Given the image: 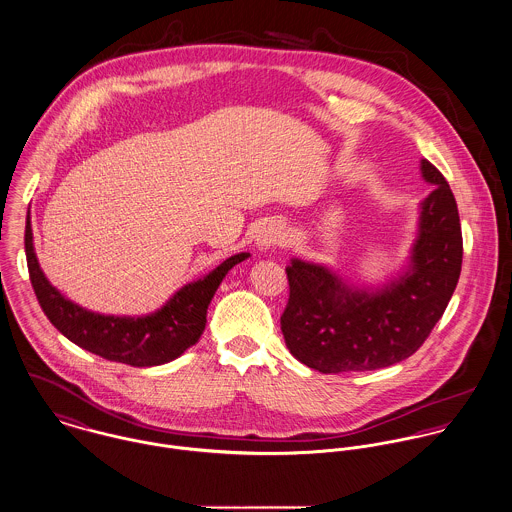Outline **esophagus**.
<instances>
[{
  "mask_svg": "<svg viewBox=\"0 0 512 512\" xmlns=\"http://www.w3.org/2000/svg\"><path fill=\"white\" fill-rule=\"evenodd\" d=\"M284 239H286V229H284L281 222H267L259 228L257 235H255V243L261 251H267V249H273V247L281 245Z\"/></svg>",
  "mask_w": 512,
  "mask_h": 512,
  "instance_id": "1",
  "label": "esophagus"
}]
</instances>
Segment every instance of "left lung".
<instances>
[{
  "label": "left lung",
  "mask_w": 512,
  "mask_h": 512,
  "mask_svg": "<svg viewBox=\"0 0 512 512\" xmlns=\"http://www.w3.org/2000/svg\"><path fill=\"white\" fill-rule=\"evenodd\" d=\"M434 190L420 204L408 267L381 288H357L324 265L292 259L281 316L290 353L320 373L373 371L410 357L442 318L461 273L463 239L454 194L426 159Z\"/></svg>",
  "instance_id": "8db88e82"
}]
</instances>
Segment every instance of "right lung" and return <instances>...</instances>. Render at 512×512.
I'll list each match as a JSON object with an SVG mask.
<instances>
[{
    "instance_id": "right-lung-1",
    "label": "right lung",
    "mask_w": 512,
    "mask_h": 512,
    "mask_svg": "<svg viewBox=\"0 0 512 512\" xmlns=\"http://www.w3.org/2000/svg\"><path fill=\"white\" fill-rule=\"evenodd\" d=\"M25 255L37 300L58 332L90 353L131 367L169 363L200 340L206 328V312L218 286L231 267L249 257V253L231 255L206 277L184 284L157 312L131 318L90 312L64 298L39 267L29 218Z\"/></svg>"
}]
</instances>
